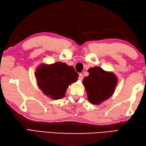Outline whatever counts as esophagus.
<instances>
[{"label": "esophagus", "mask_w": 146, "mask_h": 146, "mask_svg": "<svg viewBox=\"0 0 146 146\" xmlns=\"http://www.w3.org/2000/svg\"><path fill=\"white\" fill-rule=\"evenodd\" d=\"M83 78V75H82V74H80L79 75V76H78V79L80 80H82Z\"/></svg>", "instance_id": "34e87169"}]
</instances>
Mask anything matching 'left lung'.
Segmentation results:
<instances>
[{"mask_svg": "<svg viewBox=\"0 0 146 146\" xmlns=\"http://www.w3.org/2000/svg\"><path fill=\"white\" fill-rule=\"evenodd\" d=\"M89 75L82 82L88 99L92 104L98 105L113 95L118 80L115 74L95 66L89 68Z\"/></svg>", "mask_w": 146, "mask_h": 146, "instance_id": "1", "label": "left lung"}]
</instances>
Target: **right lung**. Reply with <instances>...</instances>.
Masks as SVG:
<instances>
[{"instance_id":"obj_1","label":"right lung","mask_w":146,"mask_h":146,"mask_svg":"<svg viewBox=\"0 0 146 146\" xmlns=\"http://www.w3.org/2000/svg\"><path fill=\"white\" fill-rule=\"evenodd\" d=\"M35 75L38 85L44 94L56 100L63 98L68 86L78 78L73 66L62 62L42 64L36 69Z\"/></svg>"}]
</instances>
